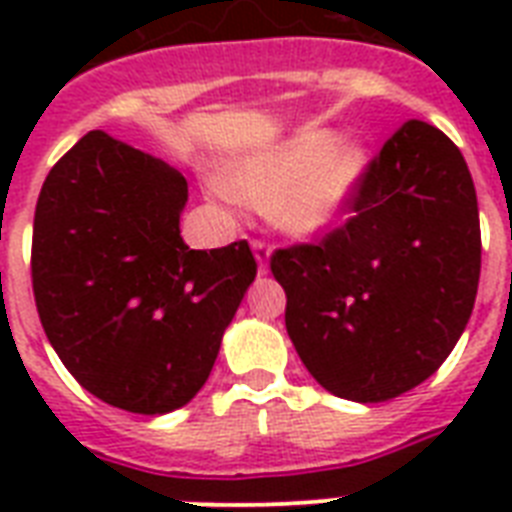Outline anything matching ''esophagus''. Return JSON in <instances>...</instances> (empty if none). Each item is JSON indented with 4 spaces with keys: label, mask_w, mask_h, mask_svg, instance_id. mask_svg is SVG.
Here are the masks:
<instances>
[{
    "label": "esophagus",
    "mask_w": 512,
    "mask_h": 512,
    "mask_svg": "<svg viewBox=\"0 0 512 512\" xmlns=\"http://www.w3.org/2000/svg\"><path fill=\"white\" fill-rule=\"evenodd\" d=\"M252 252H255V260H257V268L260 273H268V263H271V247L265 244V241H252Z\"/></svg>",
    "instance_id": "obj_1"
}]
</instances>
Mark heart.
Segmentation results:
<instances>
[{
    "instance_id": "heart-1",
    "label": "heart",
    "mask_w": 512,
    "mask_h": 512,
    "mask_svg": "<svg viewBox=\"0 0 512 512\" xmlns=\"http://www.w3.org/2000/svg\"><path fill=\"white\" fill-rule=\"evenodd\" d=\"M366 167L369 151L361 140L311 130L236 159L225 170L223 188L241 204L271 207L281 231L308 239L340 223Z\"/></svg>"
}]
</instances>
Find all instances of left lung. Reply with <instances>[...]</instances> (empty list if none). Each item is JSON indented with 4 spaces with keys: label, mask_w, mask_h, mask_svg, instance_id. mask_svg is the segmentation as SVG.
Here are the masks:
<instances>
[{
    "label": "left lung",
    "mask_w": 512,
    "mask_h": 512,
    "mask_svg": "<svg viewBox=\"0 0 512 512\" xmlns=\"http://www.w3.org/2000/svg\"><path fill=\"white\" fill-rule=\"evenodd\" d=\"M348 223L271 257L289 340L321 388L358 404L425 382L468 327L481 276L473 177L409 119L366 167Z\"/></svg>",
    "instance_id": "obj_1"
}]
</instances>
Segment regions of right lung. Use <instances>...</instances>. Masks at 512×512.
Returning <instances> with one entry per match:
<instances>
[{"instance_id":"add662e5","label":"right lung","mask_w":512,"mask_h":512,"mask_svg":"<svg viewBox=\"0 0 512 512\" xmlns=\"http://www.w3.org/2000/svg\"><path fill=\"white\" fill-rule=\"evenodd\" d=\"M185 201L175 167L103 130L52 167L36 201L31 279L44 335L84 390L124 412L188 404L255 281L247 241L185 244Z\"/></svg>"}]
</instances>
